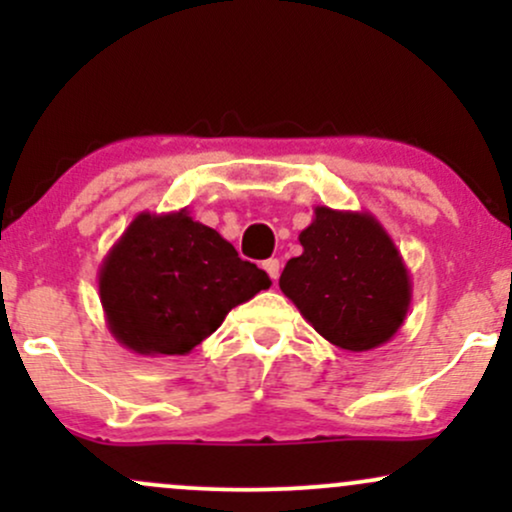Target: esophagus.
Returning <instances> with one entry per match:
<instances>
[{
  "label": "esophagus",
  "mask_w": 512,
  "mask_h": 512,
  "mask_svg": "<svg viewBox=\"0 0 512 512\" xmlns=\"http://www.w3.org/2000/svg\"><path fill=\"white\" fill-rule=\"evenodd\" d=\"M262 269L269 274V279H272V281L279 279L281 264H279V260H274V257H272V260H264V262H262Z\"/></svg>",
  "instance_id": "34e87169"
}]
</instances>
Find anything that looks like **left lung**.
<instances>
[{
    "label": "left lung",
    "instance_id": "1",
    "mask_svg": "<svg viewBox=\"0 0 512 512\" xmlns=\"http://www.w3.org/2000/svg\"><path fill=\"white\" fill-rule=\"evenodd\" d=\"M298 240L303 252L286 262L279 289L315 332L346 351L390 342L409 313L411 279L383 223L368 211L315 207Z\"/></svg>",
    "mask_w": 512,
    "mask_h": 512
}]
</instances>
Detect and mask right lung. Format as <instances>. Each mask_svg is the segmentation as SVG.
<instances>
[{
    "instance_id": "add662e5",
    "label": "right lung",
    "mask_w": 512,
    "mask_h": 512,
    "mask_svg": "<svg viewBox=\"0 0 512 512\" xmlns=\"http://www.w3.org/2000/svg\"><path fill=\"white\" fill-rule=\"evenodd\" d=\"M269 286L264 269L187 209L134 216L98 269L110 334L142 356L190 354Z\"/></svg>"
}]
</instances>
